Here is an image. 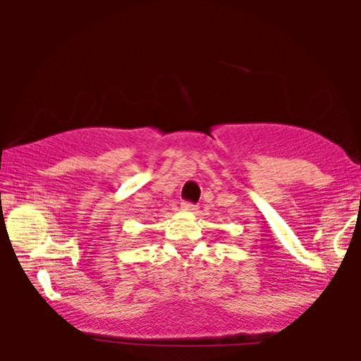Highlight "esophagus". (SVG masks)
Returning <instances> with one entry per match:
<instances>
[{
  "label": "esophagus",
  "instance_id": "esophagus-1",
  "mask_svg": "<svg viewBox=\"0 0 361 361\" xmlns=\"http://www.w3.org/2000/svg\"><path fill=\"white\" fill-rule=\"evenodd\" d=\"M181 210H185V212H195V210H197V205L190 204V202H183V204H181Z\"/></svg>",
  "mask_w": 361,
  "mask_h": 361
}]
</instances>
